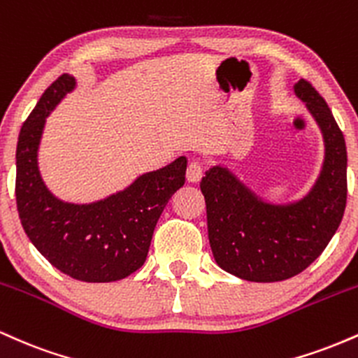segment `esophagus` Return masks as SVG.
Instances as JSON below:
<instances>
[{"instance_id": "obj_1", "label": "esophagus", "mask_w": 358, "mask_h": 358, "mask_svg": "<svg viewBox=\"0 0 358 358\" xmlns=\"http://www.w3.org/2000/svg\"><path fill=\"white\" fill-rule=\"evenodd\" d=\"M203 176V168L199 163H190L187 168V180L190 183H199Z\"/></svg>"}]
</instances>
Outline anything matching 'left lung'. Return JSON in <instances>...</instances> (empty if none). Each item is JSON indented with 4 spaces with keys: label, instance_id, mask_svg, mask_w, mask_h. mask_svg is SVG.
Wrapping results in <instances>:
<instances>
[{
    "label": "left lung",
    "instance_id": "8db88e82",
    "mask_svg": "<svg viewBox=\"0 0 358 358\" xmlns=\"http://www.w3.org/2000/svg\"><path fill=\"white\" fill-rule=\"evenodd\" d=\"M293 89L323 136V165L310 192L294 202H266L224 165L208 168L200 183L213 259L245 281H285L305 271L335 236L347 203L343 133L310 82Z\"/></svg>",
    "mask_w": 358,
    "mask_h": 358
}]
</instances>
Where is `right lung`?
<instances>
[{"label":"right lung","instance_id":"add662e5","mask_svg":"<svg viewBox=\"0 0 358 358\" xmlns=\"http://www.w3.org/2000/svg\"><path fill=\"white\" fill-rule=\"evenodd\" d=\"M76 87V77L60 76L23 122L16 146V207L28 239L52 266L79 281L110 282L145 264L156 222L185 185L187 158L139 175L97 202L60 200L40 173L38 148L47 117Z\"/></svg>","mask_w":358,"mask_h":358}]
</instances>
